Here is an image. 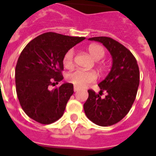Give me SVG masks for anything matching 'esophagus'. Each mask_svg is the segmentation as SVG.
<instances>
[{
    "label": "esophagus",
    "mask_w": 156,
    "mask_h": 156,
    "mask_svg": "<svg viewBox=\"0 0 156 156\" xmlns=\"http://www.w3.org/2000/svg\"><path fill=\"white\" fill-rule=\"evenodd\" d=\"M79 89H80L79 87H77L74 86V87H73V90H74V91H75V92L78 91V90H79Z\"/></svg>",
    "instance_id": "34e87169"
}]
</instances>
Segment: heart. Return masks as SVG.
<instances>
[{
	"label": "heart",
	"instance_id": "obj_1",
	"mask_svg": "<svg viewBox=\"0 0 156 156\" xmlns=\"http://www.w3.org/2000/svg\"><path fill=\"white\" fill-rule=\"evenodd\" d=\"M90 55L94 60L99 61L103 58L105 55V51L102 46L98 44H91L88 48ZM75 51L73 48L66 52L63 57V65L66 68H71L73 66ZM97 80V74L94 71H83L76 69L70 72L67 75V80L75 85L77 87H85L88 84L94 83Z\"/></svg>",
	"mask_w": 156,
	"mask_h": 156
}]
</instances>
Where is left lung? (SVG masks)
<instances>
[{"mask_svg":"<svg viewBox=\"0 0 156 156\" xmlns=\"http://www.w3.org/2000/svg\"><path fill=\"white\" fill-rule=\"evenodd\" d=\"M88 40L101 43L108 49L112 66L105 79L98 84L99 94L88 90L89 96L83 109L87 117L95 124L112 126L126 116L136 98L140 81L138 65L133 54L112 38L96 37ZM103 91L107 92V95L101 99Z\"/></svg>","mask_w":156,"mask_h":156,"instance_id":"8db88e82","label":"left lung"}]
</instances>
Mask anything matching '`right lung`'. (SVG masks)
Listing matches in <instances>:
<instances>
[{
	"instance_id": "right-lung-1",
	"label": "right lung",
	"mask_w": 156,
	"mask_h": 156,
	"mask_svg": "<svg viewBox=\"0 0 156 156\" xmlns=\"http://www.w3.org/2000/svg\"><path fill=\"white\" fill-rule=\"evenodd\" d=\"M84 39L48 32L25 47L16 67V93L22 108L31 119L50 124L62 116L73 84L64 83L53 90L50 86L63 80L66 52Z\"/></svg>"
}]
</instances>
